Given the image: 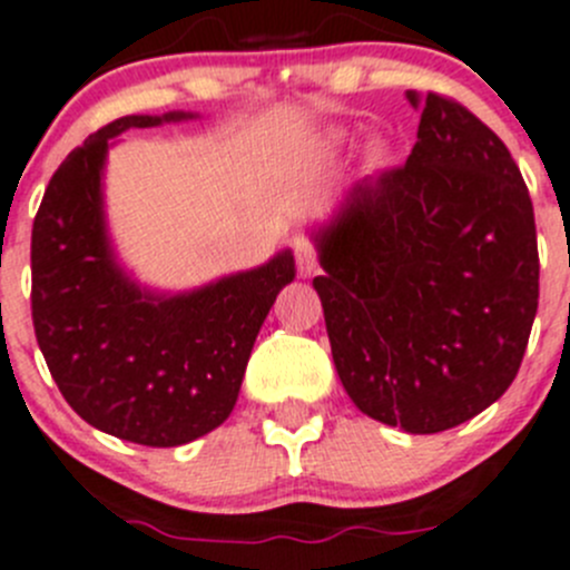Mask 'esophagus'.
Masks as SVG:
<instances>
[{
	"label": "esophagus",
	"mask_w": 570,
	"mask_h": 570,
	"mask_svg": "<svg viewBox=\"0 0 570 570\" xmlns=\"http://www.w3.org/2000/svg\"><path fill=\"white\" fill-rule=\"evenodd\" d=\"M295 261L301 275H312L317 269V249L315 244L306 242V238H297L295 242Z\"/></svg>",
	"instance_id": "34e87169"
}]
</instances>
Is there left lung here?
Returning <instances> with one entry per match:
<instances>
[{
	"mask_svg": "<svg viewBox=\"0 0 570 570\" xmlns=\"http://www.w3.org/2000/svg\"><path fill=\"white\" fill-rule=\"evenodd\" d=\"M419 140L315 233L334 368L405 433L470 422L507 393L540 297L534 207L503 140L444 95L407 92Z\"/></svg>",
	"mask_w": 570,
	"mask_h": 570,
	"instance_id": "8db88e82",
	"label": "left lung"
}]
</instances>
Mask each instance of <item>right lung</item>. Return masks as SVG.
<instances>
[{"instance_id": "right-lung-1", "label": "right lung", "mask_w": 570, "mask_h": 570, "mask_svg": "<svg viewBox=\"0 0 570 570\" xmlns=\"http://www.w3.org/2000/svg\"><path fill=\"white\" fill-rule=\"evenodd\" d=\"M185 117L126 115L89 135L52 174L30 242L33 328L58 391L83 422L146 446L188 444L230 416L261 323L295 278L289 249L183 295L120 269L100 183L111 137Z\"/></svg>"}]
</instances>
